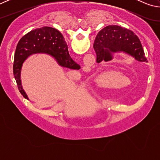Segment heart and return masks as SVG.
Wrapping results in <instances>:
<instances>
[{
  "mask_svg": "<svg viewBox=\"0 0 160 160\" xmlns=\"http://www.w3.org/2000/svg\"><path fill=\"white\" fill-rule=\"evenodd\" d=\"M95 85L106 88H121L130 82V78L118 70H104L97 75Z\"/></svg>",
  "mask_w": 160,
  "mask_h": 160,
  "instance_id": "1",
  "label": "heart"
}]
</instances>
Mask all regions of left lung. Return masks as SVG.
<instances>
[{
    "mask_svg": "<svg viewBox=\"0 0 160 160\" xmlns=\"http://www.w3.org/2000/svg\"><path fill=\"white\" fill-rule=\"evenodd\" d=\"M94 48L97 54V62L112 60V53H126L140 62H148L141 42L130 29L118 25H109L97 34Z\"/></svg>",
    "mask_w": 160,
    "mask_h": 160,
    "instance_id": "obj_1",
    "label": "left lung"
}]
</instances>
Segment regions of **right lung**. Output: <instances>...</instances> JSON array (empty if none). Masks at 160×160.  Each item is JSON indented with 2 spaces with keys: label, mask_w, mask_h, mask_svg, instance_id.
Returning <instances> with one entry per match:
<instances>
[{
  "label": "right lung",
  "mask_w": 160,
  "mask_h": 160,
  "mask_svg": "<svg viewBox=\"0 0 160 160\" xmlns=\"http://www.w3.org/2000/svg\"><path fill=\"white\" fill-rule=\"evenodd\" d=\"M40 53L53 56L62 67L74 70L80 68L79 65L70 56L64 37L57 29L50 27H43L28 32L18 42L13 63V74L19 91L28 99V97L22 86V67L24 61L29 56Z\"/></svg>",
  "instance_id": "add662e5"
}]
</instances>
